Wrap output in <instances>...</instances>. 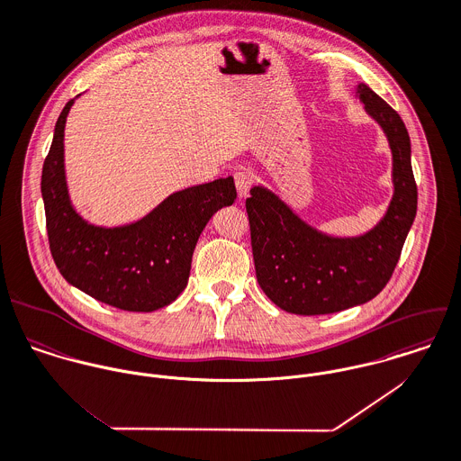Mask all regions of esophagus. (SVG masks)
Masks as SVG:
<instances>
[{"mask_svg":"<svg viewBox=\"0 0 461 461\" xmlns=\"http://www.w3.org/2000/svg\"><path fill=\"white\" fill-rule=\"evenodd\" d=\"M234 182H236V189H238V194L240 198H245L254 184V175L247 169H238L234 173Z\"/></svg>","mask_w":461,"mask_h":461,"instance_id":"1","label":"esophagus"}]
</instances>
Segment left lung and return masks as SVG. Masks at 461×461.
<instances>
[{
	"label": "left lung",
	"mask_w": 461,
	"mask_h": 461,
	"mask_svg": "<svg viewBox=\"0 0 461 461\" xmlns=\"http://www.w3.org/2000/svg\"><path fill=\"white\" fill-rule=\"evenodd\" d=\"M357 95L383 127L393 155V198L370 232L359 238L325 236L261 185L252 187L247 198L258 283L288 312L329 314L372 301L390 281L417 214L406 125L368 86L359 84Z\"/></svg>",
	"instance_id": "8db88e82"
}]
</instances>
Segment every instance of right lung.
Here are the masks:
<instances>
[{"instance_id": "right-lung-1", "label": "right lung", "mask_w": 461, "mask_h": 461, "mask_svg": "<svg viewBox=\"0 0 461 461\" xmlns=\"http://www.w3.org/2000/svg\"><path fill=\"white\" fill-rule=\"evenodd\" d=\"M73 102L57 120L41 178L53 261L69 285L104 304L145 312L167 306L187 285L203 227L236 200L234 178L176 191L136 223L95 227L77 214L66 185L64 127Z\"/></svg>"}]
</instances>
